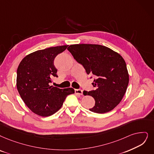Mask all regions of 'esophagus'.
Wrapping results in <instances>:
<instances>
[{
	"mask_svg": "<svg viewBox=\"0 0 154 154\" xmlns=\"http://www.w3.org/2000/svg\"><path fill=\"white\" fill-rule=\"evenodd\" d=\"M75 94H78L79 95H83V90L81 89H75Z\"/></svg>",
	"mask_w": 154,
	"mask_h": 154,
	"instance_id": "34e87169",
	"label": "esophagus"
}]
</instances>
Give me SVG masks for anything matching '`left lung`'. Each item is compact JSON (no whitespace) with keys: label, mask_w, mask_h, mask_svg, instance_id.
I'll return each mask as SVG.
<instances>
[{"label":"left lung","mask_w":154,"mask_h":154,"mask_svg":"<svg viewBox=\"0 0 154 154\" xmlns=\"http://www.w3.org/2000/svg\"><path fill=\"white\" fill-rule=\"evenodd\" d=\"M67 50L88 75L94 77L92 85L95 90L83 91L84 95L95 99V106L90 109V111L103 114L114 109L123 98L129 83L124 59L112 49L100 45H71Z\"/></svg>","instance_id":"8db88e82"}]
</instances>
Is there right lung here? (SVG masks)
<instances>
[{"mask_svg": "<svg viewBox=\"0 0 154 154\" xmlns=\"http://www.w3.org/2000/svg\"><path fill=\"white\" fill-rule=\"evenodd\" d=\"M68 45L57 46L28 54L17 69L16 86L26 106L42 117L56 113L62 107L66 97L75 93L72 88L60 89L50 85L53 77H57L54 61Z\"/></svg>", "mask_w": 154, "mask_h": 154, "instance_id": "add662e5", "label": "right lung"}]
</instances>
